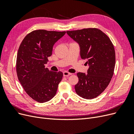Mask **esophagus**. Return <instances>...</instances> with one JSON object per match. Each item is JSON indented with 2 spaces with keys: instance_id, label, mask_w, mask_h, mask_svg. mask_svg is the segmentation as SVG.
<instances>
[{
  "instance_id": "1",
  "label": "esophagus",
  "mask_w": 134,
  "mask_h": 134,
  "mask_svg": "<svg viewBox=\"0 0 134 134\" xmlns=\"http://www.w3.org/2000/svg\"><path fill=\"white\" fill-rule=\"evenodd\" d=\"M70 75H71V73H70V72H69L68 71H64L63 72L64 76H69Z\"/></svg>"
}]
</instances>
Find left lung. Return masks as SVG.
<instances>
[{
	"label": "left lung",
	"mask_w": 134,
	"mask_h": 134,
	"mask_svg": "<svg viewBox=\"0 0 134 134\" xmlns=\"http://www.w3.org/2000/svg\"><path fill=\"white\" fill-rule=\"evenodd\" d=\"M67 34L79 44L80 57L86 60L87 74L78 72L75 86L77 94L83 98H96L106 89L112 78L116 58L114 46L104 32L96 28L68 31Z\"/></svg>",
	"instance_id": "8db88e82"
}]
</instances>
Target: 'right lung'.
<instances>
[{
	"label": "right lung",
	"mask_w": 134,
	"mask_h": 134,
	"mask_svg": "<svg viewBox=\"0 0 134 134\" xmlns=\"http://www.w3.org/2000/svg\"><path fill=\"white\" fill-rule=\"evenodd\" d=\"M66 32L35 30L24 38L18 48L16 71L18 79L27 94L43 103L55 96L62 81V71H51L45 68L56 42Z\"/></svg>",
	"instance_id": "1"
}]
</instances>
